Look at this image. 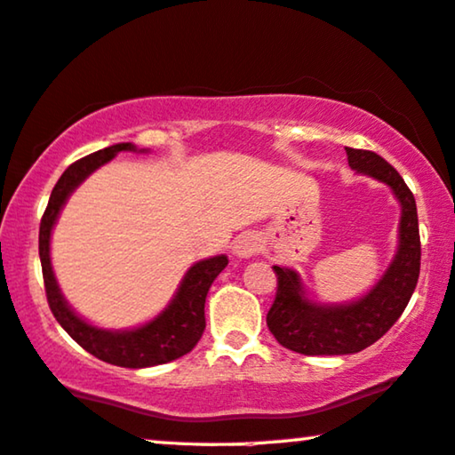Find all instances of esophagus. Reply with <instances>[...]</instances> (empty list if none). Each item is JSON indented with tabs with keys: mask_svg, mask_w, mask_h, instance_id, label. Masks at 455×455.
<instances>
[{
	"mask_svg": "<svg viewBox=\"0 0 455 455\" xmlns=\"http://www.w3.org/2000/svg\"><path fill=\"white\" fill-rule=\"evenodd\" d=\"M233 251L237 253L239 258H251L256 253L262 251V237L258 233L247 231L243 235H239L233 243Z\"/></svg>",
	"mask_w": 455,
	"mask_h": 455,
	"instance_id": "esophagus-1",
	"label": "esophagus"
}]
</instances>
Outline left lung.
<instances>
[{"label":"left lung","instance_id":"8db88e82","mask_svg":"<svg viewBox=\"0 0 455 455\" xmlns=\"http://www.w3.org/2000/svg\"><path fill=\"white\" fill-rule=\"evenodd\" d=\"M345 149L354 171L389 185L402 204L399 250L377 287L347 306L312 304L304 298L299 276L293 270L272 266L276 295L266 314V324L283 347L304 355L355 354L379 341L402 316L420 275L416 202L402 174L374 151Z\"/></svg>","mask_w":455,"mask_h":455}]
</instances>
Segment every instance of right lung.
I'll use <instances>...</instances> for the list:
<instances>
[{"instance_id": "add662e5", "label": "right lung", "mask_w": 455, "mask_h": 455, "mask_svg": "<svg viewBox=\"0 0 455 455\" xmlns=\"http://www.w3.org/2000/svg\"><path fill=\"white\" fill-rule=\"evenodd\" d=\"M118 151H135V145L118 143L95 151V154L84 156L66 168L62 177L58 179L50 196V202H47L44 218H41L39 258L41 270H44L47 304H50V310L58 323L62 324V329L83 349H87L91 355L108 362V364L123 368H148L177 360L196 347L205 329V295H208L210 284L214 283V278L228 264V259L227 256H216L193 264L185 275L183 283H180L172 304L160 316L148 324L139 326L135 331H101L78 318L64 301L56 278H53L50 262L52 228L70 193L95 168L110 162Z\"/></svg>"}]
</instances>
